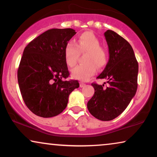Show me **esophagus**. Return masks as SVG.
Here are the masks:
<instances>
[{"label":"esophagus","instance_id":"34e87169","mask_svg":"<svg viewBox=\"0 0 157 157\" xmlns=\"http://www.w3.org/2000/svg\"><path fill=\"white\" fill-rule=\"evenodd\" d=\"M85 86H86V83L82 82V81H81V82H80V87L83 88V87H84Z\"/></svg>","mask_w":157,"mask_h":157}]
</instances>
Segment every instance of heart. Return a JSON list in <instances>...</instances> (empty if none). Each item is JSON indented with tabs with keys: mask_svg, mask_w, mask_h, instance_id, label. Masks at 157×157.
<instances>
[{
	"mask_svg": "<svg viewBox=\"0 0 157 157\" xmlns=\"http://www.w3.org/2000/svg\"><path fill=\"white\" fill-rule=\"evenodd\" d=\"M100 41L92 33L87 31L81 34L76 42H68L64 48V58L68 66H74L76 63L78 51L86 52L84 63L76 66L71 70L73 78L81 81H87L95 74L96 66L102 68L108 59L106 51L100 46Z\"/></svg>",
	"mask_w": 157,
	"mask_h": 157,
	"instance_id": "heart-1",
	"label": "heart"
}]
</instances>
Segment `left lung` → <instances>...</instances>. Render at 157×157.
<instances>
[{
    "label": "left lung",
    "instance_id": "obj_1",
    "mask_svg": "<svg viewBox=\"0 0 157 157\" xmlns=\"http://www.w3.org/2000/svg\"><path fill=\"white\" fill-rule=\"evenodd\" d=\"M104 36L109 59L97 78L108 83H91L95 92L87 103L92 116L101 121H111L125 110L137 90L139 65L134 50L127 40L116 32L107 30Z\"/></svg>",
    "mask_w": 157,
    "mask_h": 157
}]
</instances>
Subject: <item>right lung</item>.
<instances>
[{"label":"right lung","instance_id":"1","mask_svg":"<svg viewBox=\"0 0 157 157\" xmlns=\"http://www.w3.org/2000/svg\"><path fill=\"white\" fill-rule=\"evenodd\" d=\"M76 32L72 29H53L40 34L23 51L18 69L23 99L34 114L55 117L67 106L68 96L79 87L69 76L64 48Z\"/></svg>","mask_w":157,"mask_h":157}]
</instances>
